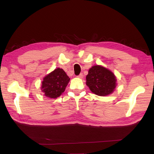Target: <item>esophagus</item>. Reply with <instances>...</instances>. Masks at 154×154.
I'll return each mask as SVG.
<instances>
[{
    "instance_id": "esophagus-1",
    "label": "esophagus",
    "mask_w": 154,
    "mask_h": 154,
    "mask_svg": "<svg viewBox=\"0 0 154 154\" xmlns=\"http://www.w3.org/2000/svg\"><path fill=\"white\" fill-rule=\"evenodd\" d=\"M78 78H83V74H82V73H80V74H79V75L77 76Z\"/></svg>"
}]
</instances>
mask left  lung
I'll return each instance as SVG.
<instances>
[{
  "label": "left lung",
  "mask_w": 154,
  "mask_h": 154,
  "mask_svg": "<svg viewBox=\"0 0 154 154\" xmlns=\"http://www.w3.org/2000/svg\"><path fill=\"white\" fill-rule=\"evenodd\" d=\"M114 74L101 66L96 65L88 70L86 76V85L94 94L105 96L112 93L117 85Z\"/></svg>",
  "instance_id": "obj_1"
}]
</instances>
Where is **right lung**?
Instances as JSON below:
<instances>
[{"mask_svg":"<svg viewBox=\"0 0 154 154\" xmlns=\"http://www.w3.org/2000/svg\"><path fill=\"white\" fill-rule=\"evenodd\" d=\"M70 78L62 69L57 68L46 75L42 82L41 90L45 96L57 98L66 90Z\"/></svg>","mask_w":154,"mask_h":154,"instance_id":"obj_1","label":"right lung"}]
</instances>
